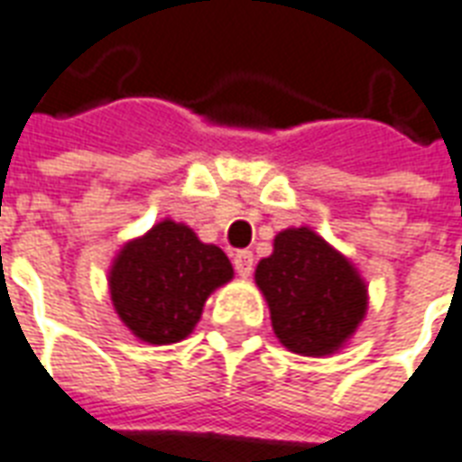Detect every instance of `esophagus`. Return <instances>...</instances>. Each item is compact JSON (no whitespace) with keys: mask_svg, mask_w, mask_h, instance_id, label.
I'll use <instances>...</instances> for the list:
<instances>
[{"mask_svg":"<svg viewBox=\"0 0 462 462\" xmlns=\"http://www.w3.org/2000/svg\"><path fill=\"white\" fill-rule=\"evenodd\" d=\"M232 263H235L237 276L249 278L252 276V271H254V254H252V252H237V254L232 256Z\"/></svg>","mask_w":462,"mask_h":462,"instance_id":"esophagus-1","label":"esophagus"}]
</instances>
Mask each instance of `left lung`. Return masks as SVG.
Masks as SVG:
<instances>
[{
  "mask_svg": "<svg viewBox=\"0 0 462 462\" xmlns=\"http://www.w3.org/2000/svg\"><path fill=\"white\" fill-rule=\"evenodd\" d=\"M254 281L273 334L300 356L337 354L368 312V286L356 266L310 227L278 232Z\"/></svg>",
  "mask_w": 462,
  "mask_h": 462,
  "instance_id": "1",
  "label": "left lung"
}]
</instances>
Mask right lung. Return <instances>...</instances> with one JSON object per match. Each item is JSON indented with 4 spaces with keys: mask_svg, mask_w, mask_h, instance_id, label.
Masks as SVG:
<instances>
[{
    "mask_svg": "<svg viewBox=\"0 0 462 462\" xmlns=\"http://www.w3.org/2000/svg\"><path fill=\"white\" fill-rule=\"evenodd\" d=\"M232 276L220 246L200 242L189 225L164 217L118 249L108 269V293L135 339L164 346L196 329L210 293Z\"/></svg>",
    "mask_w": 462,
    "mask_h": 462,
    "instance_id": "1",
    "label": "right lung"
}]
</instances>
